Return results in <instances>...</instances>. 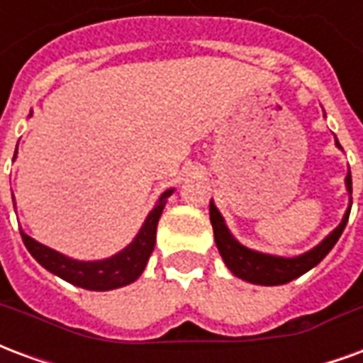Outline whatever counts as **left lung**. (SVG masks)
<instances>
[{
  "label": "left lung",
  "instance_id": "obj_1",
  "mask_svg": "<svg viewBox=\"0 0 363 363\" xmlns=\"http://www.w3.org/2000/svg\"><path fill=\"white\" fill-rule=\"evenodd\" d=\"M335 143L338 150H342V145L335 138ZM346 190H348V208L342 216V221L328 233L319 245H315L309 251L301 252L297 257H278V255H267V252L252 251L249 247H245L237 241L233 233L225 225V220L216 208L213 200H210V221L213 228V239L216 247L220 251L221 259L225 262V267L235 274L237 278L245 281H251L257 286H281L288 281L296 280L305 272H309L311 268L319 264L320 260L327 257L330 249L335 247L336 241L342 235L344 228L348 223L352 208V174L348 169L346 174Z\"/></svg>",
  "mask_w": 363,
  "mask_h": 363
}]
</instances>
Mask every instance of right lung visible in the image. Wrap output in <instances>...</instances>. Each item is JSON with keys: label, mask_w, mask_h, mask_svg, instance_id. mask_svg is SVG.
I'll list each match as a JSON object with an SVG mask.
<instances>
[{"label": "right lung", "mask_w": 363, "mask_h": 363, "mask_svg": "<svg viewBox=\"0 0 363 363\" xmlns=\"http://www.w3.org/2000/svg\"><path fill=\"white\" fill-rule=\"evenodd\" d=\"M15 157H17V150H15ZM173 192L174 189H169L157 198V202L153 206V210L147 213L138 235L134 237V241L108 259L77 260L66 257L64 252L54 251L46 245L38 243L25 231H21V237H23V243L28 249V252L33 255V259L62 280L69 281L77 288L91 289V291H108V289L122 288V286H128V284L138 280L145 270V264H147L153 247H155L159 218L163 213L167 198Z\"/></svg>", "instance_id": "add662e5"}]
</instances>
